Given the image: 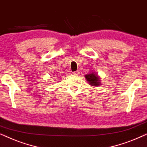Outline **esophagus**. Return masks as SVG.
<instances>
[{
    "mask_svg": "<svg viewBox=\"0 0 147 147\" xmlns=\"http://www.w3.org/2000/svg\"><path fill=\"white\" fill-rule=\"evenodd\" d=\"M73 74H74V75H75V76H78V75H79V74H80V71H74V72H73Z\"/></svg>",
    "mask_w": 147,
    "mask_h": 147,
    "instance_id": "1",
    "label": "esophagus"
}]
</instances>
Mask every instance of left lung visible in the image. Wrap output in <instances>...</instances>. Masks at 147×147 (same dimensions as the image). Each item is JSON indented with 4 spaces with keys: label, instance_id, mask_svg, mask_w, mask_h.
Listing matches in <instances>:
<instances>
[{
    "label": "left lung",
    "instance_id": "obj_1",
    "mask_svg": "<svg viewBox=\"0 0 147 147\" xmlns=\"http://www.w3.org/2000/svg\"><path fill=\"white\" fill-rule=\"evenodd\" d=\"M86 80L89 82L90 85L92 86H99L100 85V80L99 76L97 74L92 72L91 74H87L85 76Z\"/></svg>",
    "mask_w": 147,
    "mask_h": 147
}]
</instances>
